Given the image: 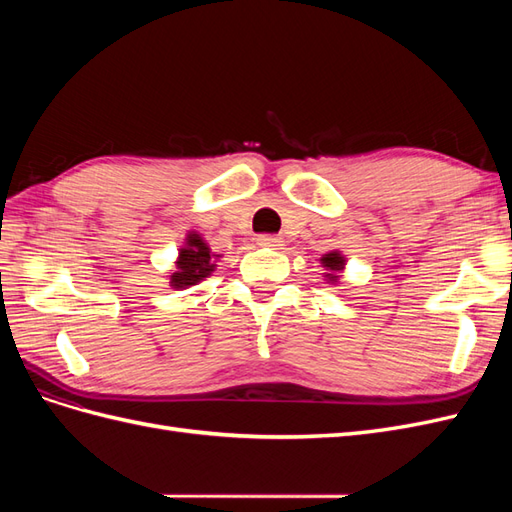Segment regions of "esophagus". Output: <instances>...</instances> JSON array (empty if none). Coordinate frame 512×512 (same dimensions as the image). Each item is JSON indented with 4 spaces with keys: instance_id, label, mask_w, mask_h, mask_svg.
<instances>
[{
    "instance_id": "1",
    "label": "esophagus",
    "mask_w": 512,
    "mask_h": 512,
    "mask_svg": "<svg viewBox=\"0 0 512 512\" xmlns=\"http://www.w3.org/2000/svg\"><path fill=\"white\" fill-rule=\"evenodd\" d=\"M258 243L265 245V247H280V245H282V239L275 237V235H260V237H258Z\"/></svg>"
}]
</instances>
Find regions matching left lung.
I'll list each match as a JSON object with an SVG mask.
<instances>
[{
  "mask_svg": "<svg viewBox=\"0 0 512 512\" xmlns=\"http://www.w3.org/2000/svg\"><path fill=\"white\" fill-rule=\"evenodd\" d=\"M322 262H324V267L331 269V271H339V269L344 267V258L339 256L337 252H333V254H327V256L322 258ZM329 275H331V282H335V277H337V275H333V273H329Z\"/></svg>",
  "mask_w": 512,
  "mask_h": 512,
  "instance_id": "8db88e82",
  "label": "left lung"
}]
</instances>
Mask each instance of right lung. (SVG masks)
<instances>
[{"instance_id":"obj_1","label":"right lung","mask_w":512,"mask_h":512,"mask_svg":"<svg viewBox=\"0 0 512 512\" xmlns=\"http://www.w3.org/2000/svg\"><path fill=\"white\" fill-rule=\"evenodd\" d=\"M179 271L173 273V286L183 288L203 280L213 271V254L198 235L188 237V247L179 252Z\"/></svg>"}]
</instances>
